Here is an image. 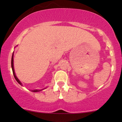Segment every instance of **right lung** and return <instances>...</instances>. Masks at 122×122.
I'll list each match as a JSON object with an SVG mask.
<instances>
[{
	"label": "right lung",
	"mask_w": 122,
	"mask_h": 122,
	"mask_svg": "<svg viewBox=\"0 0 122 122\" xmlns=\"http://www.w3.org/2000/svg\"><path fill=\"white\" fill-rule=\"evenodd\" d=\"M14 56V54H12V58H11V68H12V72H13V75H14V76L15 80H16V81H17L18 83L19 84L22 85V84L21 83V82L19 81V80L18 79L17 77L16 76V75H15V71H14V58H13V57ZM41 90H37V89H36V90H33L32 91L33 92H39Z\"/></svg>",
	"instance_id": "obj_1"
}]
</instances>
